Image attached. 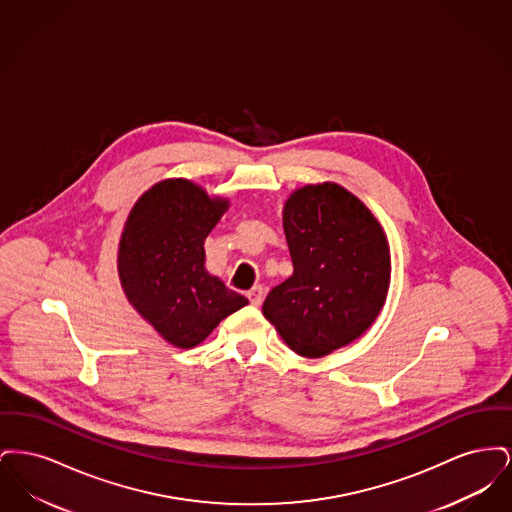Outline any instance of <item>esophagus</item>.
Masks as SVG:
<instances>
[{"label":"esophagus","instance_id":"34e87169","mask_svg":"<svg viewBox=\"0 0 512 512\" xmlns=\"http://www.w3.org/2000/svg\"><path fill=\"white\" fill-rule=\"evenodd\" d=\"M247 297H249L251 305L259 307V305L263 303V299H265V288H263V286H253V288L247 292Z\"/></svg>","mask_w":512,"mask_h":512}]
</instances>
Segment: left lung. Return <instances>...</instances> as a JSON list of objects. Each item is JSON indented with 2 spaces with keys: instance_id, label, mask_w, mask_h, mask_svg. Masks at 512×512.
<instances>
[{
  "instance_id": "1",
  "label": "left lung",
  "mask_w": 512,
  "mask_h": 512,
  "mask_svg": "<svg viewBox=\"0 0 512 512\" xmlns=\"http://www.w3.org/2000/svg\"><path fill=\"white\" fill-rule=\"evenodd\" d=\"M293 274L263 315L297 355L324 357L357 340L390 288L388 238L365 203L334 182L295 190L284 205Z\"/></svg>"
}]
</instances>
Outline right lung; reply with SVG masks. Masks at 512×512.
Listing matches in <instances>:
<instances>
[{"mask_svg":"<svg viewBox=\"0 0 512 512\" xmlns=\"http://www.w3.org/2000/svg\"><path fill=\"white\" fill-rule=\"evenodd\" d=\"M226 209L228 199L171 178L151 186L124 224L117 259L122 290L176 347H195L249 303L205 268V238Z\"/></svg>","mask_w":512,"mask_h":512,"instance_id":"add662e5","label":"right lung"}]
</instances>
